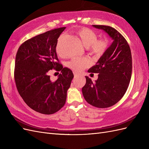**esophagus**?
<instances>
[{
    "label": "esophagus",
    "instance_id": "esophagus-1",
    "mask_svg": "<svg viewBox=\"0 0 149 149\" xmlns=\"http://www.w3.org/2000/svg\"><path fill=\"white\" fill-rule=\"evenodd\" d=\"M73 74L74 76V78H78V77H79V76H81V74H79V73H76V72H74Z\"/></svg>",
    "mask_w": 149,
    "mask_h": 149
}]
</instances>
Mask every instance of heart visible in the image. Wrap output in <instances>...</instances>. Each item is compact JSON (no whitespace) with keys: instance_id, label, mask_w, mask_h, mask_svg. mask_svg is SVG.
I'll return each mask as SVG.
<instances>
[{"instance_id":"heart-1","label":"heart","mask_w":149,"mask_h":149,"mask_svg":"<svg viewBox=\"0 0 149 149\" xmlns=\"http://www.w3.org/2000/svg\"><path fill=\"white\" fill-rule=\"evenodd\" d=\"M79 41L86 48H88L96 55H101L107 47V41L106 39L97 40V35L91 30L82 28L76 32ZM56 52L60 53V38L58 39L56 47ZM88 65V61L82 58H74L68 63V66L74 71H81Z\"/></svg>"}]
</instances>
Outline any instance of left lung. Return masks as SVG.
Here are the masks:
<instances>
[{
    "mask_svg": "<svg viewBox=\"0 0 149 149\" xmlns=\"http://www.w3.org/2000/svg\"><path fill=\"white\" fill-rule=\"evenodd\" d=\"M102 30L112 40L89 73H97L93 83L86 76V82L82 88L83 96L90 104L99 108L114 105L123 97L128 88L132 71V55L127 41L115 29L106 25H92Z\"/></svg>",
    "mask_w": 149,
    "mask_h": 149,
    "instance_id": "1",
    "label": "left lung"
}]
</instances>
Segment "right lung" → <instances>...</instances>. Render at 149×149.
Here are the masks:
<instances>
[{"label": "right lung", "instance_id": "add662e5", "mask_svg": "<svg viewBox=\"0 0 149 149\" xmlns=\"http://www.w3.org/2000/svg\"><path fill=\"white\" fill-rule=\"evenodd\" d=\"M66 27L56 29L26 40L18 49L14 77L20 96L31 109L43 114H52L65 105L67 91L74 75L58 63V38ZM61 71L55 82L47 72Z\"/></svg>", "mask_w": 149, "mask_h": 149}]
</instances>
